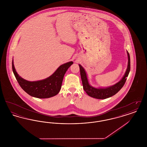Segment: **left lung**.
<instances>
[{
  "instance_id": "1",
  "label": "left lung",
  "mask_w": 147,
  "mask_h": 147,
  "mask_svg": "<svg viewBox=\"0 0 147 147\" xmlns=\"http://www.w3.org/2000/svg\"><path fill=\"white\" fill-rule=\"evenodd\" d=\"M128 58V67L126 70L125 76L122 78V79L118 82L117 83L115 84L112 86L107 88H101V89H96L91 86L88 82L86 74L84 68L82 67L81 65H79L80 68V76L82 80V84L83 86V88L86 94L91 96L92 98H96L98 99H105L106 98L111 97L113 95H115L117 93L121 88L123 86V85L126 83L127 80V77H128L129 71H130V57L129 53L127 52Z\"/></svg>"
}]
</instances>
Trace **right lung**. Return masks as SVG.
<instances>
[{
  "label": "right lung",
  "mask_w": 147,
  "mask_h": 147,
  "mask_svg": "<svg viewBox=\"0 0 147 147\" xmlns=\"http://www.w3.org/2000/svg\"><path fill=\"white\" fill-rule=\"evenodd\" d=\"M73 63L69 62L61 65L51 76L37 82H28L19 76L14 68L13 61L12 68L18 83L24 91L31 96L45 98L54 96L59 92L64 76Z\"/></svg>",
  "instance_id": "add662e5"
}]
</instances>
